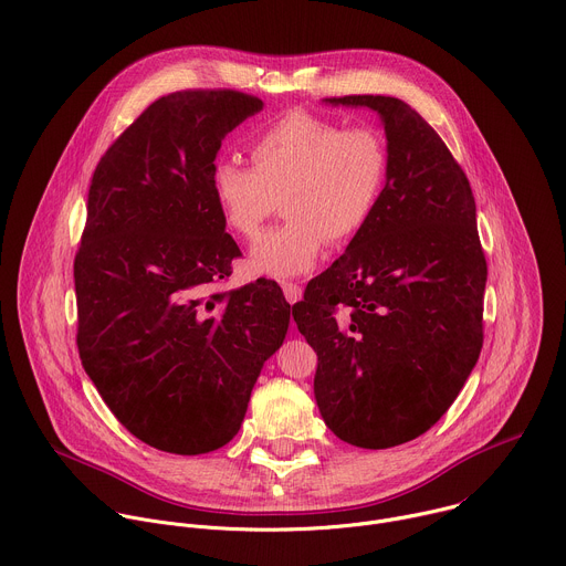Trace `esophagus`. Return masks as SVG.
<instances>
[{
  "label": "esophagus",
  "mask_w": 566,
  "mask_h": 566,
  "mask_svg": "<svg viewBox=\"0 0 566 566\" xmlns=\"http://www.w3.org/2000/svg\"><path fill=\"white\" fill-rule=\"evenodd\" d=\"M281 287H283V294H285V298H287V303H296L301 296H303V290H301V285L298 283H281Z\"/></svg>",
  "instance_id": "34e87169"
}]
</instances>
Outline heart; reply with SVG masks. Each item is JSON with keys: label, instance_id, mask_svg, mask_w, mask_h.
<instances>
[{"label": "heart", "instance_id": "b5f03b06", "mask_svg": "<svg viewBox=\"0 0 566 566\" xmlns=\"http://www.w3.org/2000/svg\"><path fill=\"white\" fill-rule=\"evenodd\" d=\"M252 169L218 160L209 185L222 224L254 241L276 196L285 220L250 252L254 274L287 279L310 272L327 241L342 245L373 220L388 182V145L373 127H344L307 111H290L248 143Z\"/></svg>", "mask_w": 566, "mask_h": 566}]
</instances>
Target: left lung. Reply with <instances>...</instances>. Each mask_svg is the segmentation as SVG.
<instances>
[{"label": "left lung", "instance_id": "8db88e82", "mask_svg": "<svg viewBox=\"0 0 566 566\" xmlns=\"http://www.w3.org/2000/svg\"><path fill=\"white\" fill-rule=\"evenodd\" d=\"M329 102L379 113L388 182L368 228L307 283L292 316L318 357L327 428L359 448H392L434 426L478 364L486 256L471 182L415 108L388 95Z\"/></svg>", "mask_w": 566, "mask_h": 566}]
</instances>
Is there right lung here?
Returning <instances> with one entry per match:
<instances>
[{
    "mask_svg": "<svg viewBox=\"0 0 566 566\" xmlns=\"http://www.w3.org/2000/svg\"><path fill=\"white\" fill-rule=\"evenodd\" d=\"M256 95L158 97L99 158L75 252L77 353L99 397L140 441L202 455L234 439L290 303L274 281L220 290L241 256L209 176Z\"/></svg>",
    "mask_w": 566,
    "mask_h": 566,
    "instance_id": "obj_1",
    "label": "right lung"
}]
</instances>
